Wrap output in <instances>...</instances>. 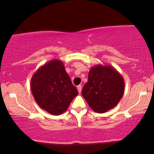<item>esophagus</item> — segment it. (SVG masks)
<instances>
[{"label": "esophagus", "instance_id": "obj_1", "mask_svg": "<svg viewBox=\"0 0 154 154\" xmlns=\"http://www.w3.org/2000/svg\"><path fill=\"white\" fill-rule=\"evenodd\" d=\"M77 90H78V91H79V93H81V90H82V86H81V85H79L77 86Z\"/></svg>", "mask_w": 154, "mask_h": 154}]
</instances>
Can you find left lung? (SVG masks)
<instances>
[{"label":"left lung","mask_w":154,"mask_h":154,"mask_svg":"<svg viewBox=\"0 0 154 154\" xmlns=\"http://www.w3.org/2000/svg\"><path fill=\"white\" fill-rule=\"evenodd\" d=\"M124 90L125 82L121 73L111 65L100 64L90 69L82 95L94 112L103 113L119 104Z\"/></svg>","instance_id":"8db88e82"}]
</instances>
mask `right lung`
<instances>
[{"mask_svg": "<svg viewBox=\"0 0 154 154\" xmlns=\"http://www.w3.org/2000/svg\"><path fill=\"white\" fill-rule=\"evenodd\" d=\"M31 90L38 105L54 116L62 114L79 94L61 60H52L37 69Z\"/></svg>", "mask_w": 154, "mask_h": 154, "instance_id": "obj_1", "label": "right lung"}]
</instances>
